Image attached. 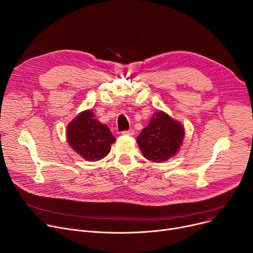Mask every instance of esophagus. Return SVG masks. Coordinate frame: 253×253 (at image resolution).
<instances>
[{"label":"esophagus","mask_w":253,"mask_h":253,"mask_svg":"<svg viewBox=\"0 0 253 253\" xmlns=\"http://www.w3.org/2000/svg\"><path fill=\"white\" fill-rule=\"evenodd\" d=\"M123 135H128V136H132L134 134V130L130 129V130H126V131H122Z\"/></svg>","instance_id":"34e87169"}]
</instances>
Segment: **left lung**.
I'll return each instance as SVG.
<instances>
[{
	"label": "left lung",
	"instance_id": "left-lung-1",
	"mask_svg": "<svg viewBox=\"0 0 253 253\" xmlns=\"http://www.w3.org/2000/svg\"><path fill=\"white\" fill-rule=\"evenodd\" d=\"M183 137L182 125L166 113L158 111L137 136V143L145 159L161 163L176 155Z\"/></svg>",
	"mask_w": 253,
	"mask_h": 253
}]
</instances>
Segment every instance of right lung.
Returning <instances> with one entry per match:
<instances>
[{
  "instance_id": "add662e5",
  "label": "right lung",
  "mask_w": 253,
  "mask_h": 253,
  "mask_svg": "<svg viewBox=\"0 0 253 253\" xmlns=\"http://www.w3.org/2000/svg\"><path fill=\"white\" fill-rule=\"evenodd\" d=\"M66 137L71 148L86 161L101 160L116 141L109 127L101 124L90 110L79 114L68 125Z\"/></svg>"
}]
</instances>
